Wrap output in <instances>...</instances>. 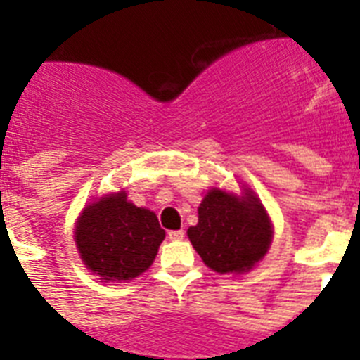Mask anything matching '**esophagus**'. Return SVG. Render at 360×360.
Here are the masks:
<instances>
[{
    "mask_svg": "<svg viewBox=\"0 0 360 360\" xmlns=\"http://www.w3.org/2000/svg\"><path fill=\"white\" fill-rule=\"evenodd\" d=\"M167 236H169V240L178 241V240H184V236H186V232H184L182 229H180V231H169V234H167Z\"/></svg>",
    "mask_w": 360,
    "mask_h": 360,
    "instance_id": "34e87169",
    "label": "esophagus"
}]
</instances>
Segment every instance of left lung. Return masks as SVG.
I'll list each match as a JSON object with an SVG mask.
<instances>
[{
  "label": "left lung",
  "mask_w": 360,
  "mask_h": 360,
  "mask_svg": "<svg viewBox=\"0 0 360 360\" xmlns=\"http://www.w3.org/2000/svg\"><path fill=\"white\" fill-rule=\"evenodd\" d=\"M191 243L209 269L219 274L247 272L269 250L272 227L256 196L236 198L212 189L198 207V224L187 231Z\"/></svg>",
  "instance_id": "1"
}]
</instances>
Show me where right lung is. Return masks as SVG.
<instances>
[{"mask_svg":"<svg viewBox=\"0 0 360 360\" xmlns=\"http://www.w3.org/2000/svg\"><path fill=\"white\" fill-rule=\"evenodd\" d=\"M164 238L157 214L128 202L124 191L88 205L75 227L84 265L113 281L133 279L149 269Z\"/></svg>","mask_w":360,"mask_h":360,"instance_id":"add662e5","label":"right lung"}]
</instances>
